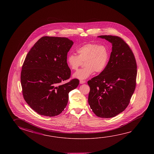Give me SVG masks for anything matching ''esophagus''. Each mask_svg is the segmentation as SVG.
<instances>
[{
    "label": "esophagus",
    "mask_w": 154,
    "mask_h": 154,
    "mask_svg": "<svg viewBox=\"0 0 154 154\" xmlns=\"http://www.w3.org/2000/svg\"><path fill=\"white\" fill-rule=\"evenodd\" d=\"M80 83L81 84H84V83H86V81H83V80H81L80 81Z\"/></svg>",
    "instance_id": "esophagus-1"
}]
</instances>
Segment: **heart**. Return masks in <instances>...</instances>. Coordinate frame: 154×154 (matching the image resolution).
<instances>
[{"label":"heart","instance_id":"heart-1","mask_svg":"<svg viewBox=\"0 0 154 154\" xmlns=\"http://www.w3.org/2000/svg\"><path fill=\"white\" fill-rule=\"evenodd\" d=\"M76 51L78 55L70 54L67 57L69 67L72 70H77L83 62L85 66L74 73V77L85 79L94 72L100 73L106 68L109 59V51L106 46L96 43H86Z\"/></svg>","mask_w":154,"mask_h":154}]
</instances>
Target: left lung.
<instances>
[{
    "mask_svg": "<svg viewBox=\"0 0 154 154\" xmlns=\"http://www.w3.org/2000/svg\"><path fill=\"white\" fill-rule=\"evenodd\" d=\"M98 37L112 43V51L105 69L88 82V102L97 116L110 118L123 112L130 103L136 87L137 64L124 39L118 36Z\"/></svg>",
    "mask_w": 154,
    "mask_h": 154,
    "instance_id": "left-lung-1",
    "label": "left lung"
}]
</instances>
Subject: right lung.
I'll return each instance as SVG.
<instances>
[{
	"instance_id": "add662e5",
	"label": "right lung",
	"mask_w": 154,
	"mask_h": 154,
	"mask_svg": "<svg viewBox=\"0 0 154 154\" xmlns=\"http://www.w3.org/2000/svg\"><path fill=\"white\" fill-rule=\"evenodd\" d=\"M73 43L67 38L43 36L26 57L21 72L23 97L40 115L61 114L68 102L69 92L79 85L76 78L61 84L70 78L66 58Z\"/></svg>"
}]
</instances>
